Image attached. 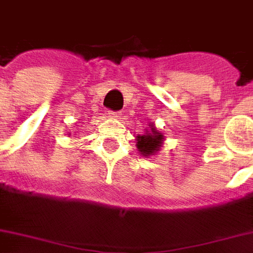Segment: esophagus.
<instances>
[{
	"instance_id": "1",
	"label": "esophagus",
	"mask_w": 253,
	"mask_h": 253,
	"mask_svg": "<svg viewBox=\"0 0 253 253\" xmlns=\"http://www.w3.org/2000/svg\"><path fill=\"white\" fill-rule=\"evenodd\" d=\"M108 117L110 118H120L121 117V111H108Z\"/></svg>"
}]
</instances>
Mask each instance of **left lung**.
I'll use <instances>...</instances> for the list:
<instances>
[{"label":"left lung","mask_w":253,"mask_h":253,"mask_svg":"<svg viewBox=\"0 0 253 253\" xmlns=\"http://www.w3.org/2000/svg\"><path fill=\"white\" fill-rule=\"evenodd\" d=\"M150 128H152V130H146L145 135L136 136V147H138L140 154L145 157H149L156 152H159L163 145V140H164L163 133L156 129L154 125H150Z\"/></svg>","instance_id":"1"}]
</instances>
